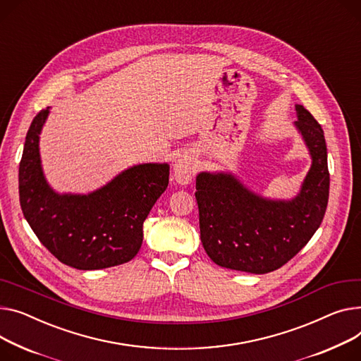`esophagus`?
Instances as JSON below:
<instances>
[{
  "label": "esophagus",
  "instance_id": "34e87169",
  "mask_svg": "<svg viewBox=\"0 0 361 361\" xmlns=\"http://www.w3.org/2000/svg\"><path fill=\"white\" fill-rule=\"evenodd\" d=\"M173 170H174V178L178 184H188L196 174L195 158L188 154L181 155L176 161Z\"/></svg>",
  "mask_w": 361,
  "mask_h": 361
}]
</instances>
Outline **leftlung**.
Wrapping results in <instances>:
<instances>
[{
	"instance_id": "8db88e82",
	"label": "left lung",
	"mask_w": 361,
	"mask_h": 361,
	"mask_svg": "<svg viewBox=\"0 0 361 361\" xmlns=\"http://www.w3.org/2000/svg\"><path fill=\"white\" fill-rule=\"evenodd\" d=\"M296 129L312 157L310 170L292 200H271L226 173L196 177L200 239L221 267L266 274L292 259L319 228L328 204L329 173L324 130L296 104Z\"/></svg>"
}]
</instances>
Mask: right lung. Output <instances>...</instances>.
<instances>
[{"instance_id":"add662e5","label":"right lung","mask_w":361,"mask_h":361,"mask_svg":"<svg viewBox=\"0 0 361 361\" xmlns=\"http://www.w3.org/2000/svg\"><path fill=\"white\" fill-rule=\"evenodd\" d=\"M49 107L33 118L18 168L20 206L39 241L61 262L100 270L130 261L140 250L143 222L164 193L168 164H139L90 195H58L47 184L39 136Z\"/></svg>"}]
</instances>
